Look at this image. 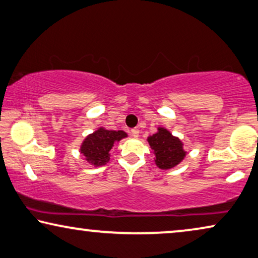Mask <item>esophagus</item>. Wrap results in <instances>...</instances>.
Here are the masks:
<instances>
[{
	"label": "esophagus",
	"instance_id": "1",
	"mask_svg": "<svg viewBox=\"0 0 258 258\" xmlns=\"http://www.w3.org/2000/svg\"><path fill=\"white\" fill-rule=\"evenodd\" d=\"M130 134H132V136H133V137L137 138L138 136H140V130H138L137 128H135V129H132V132H130Z\"/></svg>",
	"mask_w": 258,
	"mask_h": 258
}]
</instances>
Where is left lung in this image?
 I'll use <instances>...</instances> for the list:
<instances>
[{
  "mask_svg": "<svg viewBox=\"0 0 258 258\" xmlns=\"http://www.w3.org/2000/svg\"><path fill=\"white\" fill-rule=\"evenodd\" d=\"M152 154L155 155V164L160 170H170L179 165L187 155L184 143L180 138L173 136L164 126H158L157 133L147 138Z\"/></svg>",
  "mask_w": 258,
  "mask_h": 258,
  "instance_id": "obj_1",
  "label": "left lung"
}]
</instances>
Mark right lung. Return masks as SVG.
I'll list each match as a JSON object with an SVG mask.
<instances>
[{"instance_id": "obj_1", "label": "right lung", "mask_w": 258, "mask_h": 258, "mask_svg": "<svg viewBox=\"0 0 258 258\" xmlns=\"http://www.w3.org/2000/svg\"><path fill=\"white\" fill-rule=\"evenodd\" d=\"M125 137H128V134L123 130H108L100 126L85 137L80 145V154L93 166L106 165L110 159V150L114 144Z\"/></svg>"}]
</instances>
